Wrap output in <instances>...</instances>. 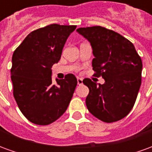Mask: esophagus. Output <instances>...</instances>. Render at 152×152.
Listing matches in <instances>:
<instances>
[{"mask_svg": "<svg viewBox=\"0 0 152 152\" xmlns=\"http://www.w3.org/2000/svg\"><path fill=\"white\" fill-rule=\"evenodd\" d=\"M77 84L78 85H82L83 84V80L81 78H77Z\"/></svg>", "mask_w": 152, "mask_h": 152, "instance_id": "obj_1", "label": "esophagus"}]
</instances>
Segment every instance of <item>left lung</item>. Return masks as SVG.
Here are the masks:
<instances>
[{"mask_svg": "<svg viewBox=\"0 0 152 152\" xmlns=\"http://www.w3.org/2000/svg\"><path fill=\"white\" fill-rule=\"evenodd\" d=\"M76 31L91 45L94 76H102L105 80L99 86L88 78L83 80L89 89L87 108L103 122L120 121L129 113L137 99L142 59L134 45L115 31L100 26L80 28Z\"/></svg>", "mask_w": 152, "mask_h": 152, "instance_id": "left-lung-1", "label": "left lung"}]
</instances>
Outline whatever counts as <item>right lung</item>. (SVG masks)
<instances>
[{
    "instance_id": "1",
    "label": "right lung",
    "mask_w": 152,
    "mask_h": 152,
    "mask_svg": "<svg viewBox=\"0 0 152 152\" xmlns=\"http://www.w3.org/2000/svg\"><path fill=\"white\" fill-rule=\"evenodd\" d=\"M76 26L51 24L31 31L12 57L11 80L18 108L31 123L47 125L66 112L77 80L73 74L52 83L53 64Z\"/></svg>"
}]
</instances>
